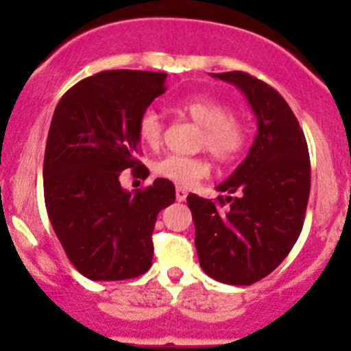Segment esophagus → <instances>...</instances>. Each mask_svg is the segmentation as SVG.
I'll return each mask as SVG.
<instances>
[{
	"instance_id": "34e87169",
	"label": "esophagus",
	"mask_w": 351,
	"mask_h": 351,
	"mask_svg": "<svg viewBox=\"0 0 351 351\" xmlns=\"http://www.w3.org/2000/svg\"><path fill=\"white\" fill-rule=\"evenodd\" d=\"M175 195H176V200L183 202V200H185V198H186V195H189V190L183 189V186H176Z\"/></svg>"
}]
</instances>
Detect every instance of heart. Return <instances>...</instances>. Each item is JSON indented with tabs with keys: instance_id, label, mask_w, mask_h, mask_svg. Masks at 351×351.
Listing matches in <instances>:
<instances>
[{
	"instance_id": "1",
	"label": "heart",
	"mask_w": 351,
	"mask_h": 351,
	"mask_svg": "<svg viewBox=\"0 0 351 351\" xmlns=\"http://www.w3.org/2000/svg\"><path fill=\"white\" fill-rule=\"evenodd\" d=\"M176 110L202 127L200 147H205L219 161H232L243 153L247 143V129L238 117L217 100L189 97L176 104ZM137 136L147 147H158L162 141V120L154 108H146L137 120ZM156 175L190 186L204 178L208 165L200 156L169 154L154 165Z\"/></svg>"
}]
</instances>
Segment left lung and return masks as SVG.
Instances as JSON below:
<instances>
[{
	"label": "left lung",
	"instance_id": "left-lung-1",
	"mask_svg": "<svg viewBox=\"0 0 351 351\" xmlns=\"http://www.w3.org/2000/svg\"><path fill=\"white\" fill-rule=\"evenodd\" d=\"M212 76L246 95L258 134L246 159L217 186L234 195L208 200L190 193L186 202L205 274L222 284L251 285L285 260L302 231L311 190L309 151L295 115L270 84L243 71Z\"/></svg>",
	"mask_w": 351,
	"mask_h": 351
}]
</instances>
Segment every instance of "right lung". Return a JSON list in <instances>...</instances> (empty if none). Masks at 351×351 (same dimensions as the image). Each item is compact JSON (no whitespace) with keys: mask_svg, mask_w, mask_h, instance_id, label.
Returning <instances> with one entry per match:
<instances>
[{"mask_svg":"<svg viewBox=\"0 0 351 351\" xmlns=\"http://www.w3.org/2000/svg\"><path fill=\"white\" fill-rule=\"evenodd\" d=\"M166 73L101 71L62 95L52 115L44 156V198L66 256L90 280L117 282L146 274L161 208L175 185L154 180L127 192L120 173L146 178L137 159V120L166 91Z\"/></svg>","mask_w":351,"mask_h":351,"instance_id":"1","label":"right lung"}]
</instances>
